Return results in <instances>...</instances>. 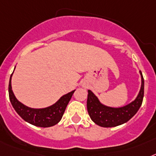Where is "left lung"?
<instances>
[{"label": "left lung", "mask_w": 156, "mask_h": 156, "mask_svg": "<svg viewBox=\"0 0 156 156\" xmlns=\"http://www.w3.org/2000/svg\"><path fill=\"white\" fill-rule=\"evenodd\" d=\"M141 74V88L137 98L130 104L121 108L105 106L98 101L90 90H88L87 110L91 120L96 125L104 128L116 127L129 121L140 108L144 93V80Z\"/></svg>", "instance_id": "8db88e82"}]
</instances>
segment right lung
Returning a JSON list of instances; mask_svg holds the SVG:
<instances>
[{"label": "right lung", "instance_id": "add662e5", "mask_svg": "<svg viewBox=\"0 0 156 156\" xmlns=\"http://www.w3.org/2000/svg\"><path fill=\"white\" fill-rule=\"evenodd\" d=\"M12 74L9 84V100L20 116L31 125L42 128L51 127L58 124L62 119L65 109L75 90L63 95L55 104L52 105L51 106L44 108H31L25 106L16 98L12 90Z\"/></svg>", "mask_w": 156, "mask_h": 156}]
</instances>
